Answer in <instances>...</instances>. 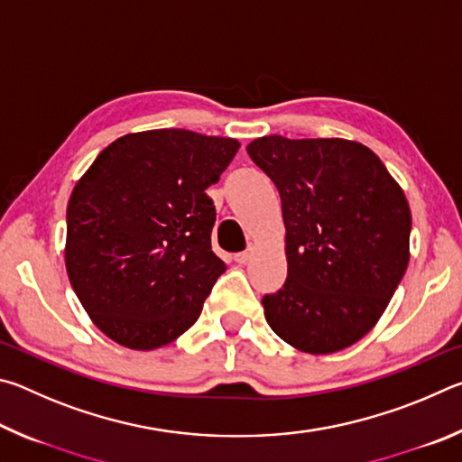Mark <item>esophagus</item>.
<instances>
[{
    "mask_svg": "<svg viewBox=\"0 0 462 462\" xmlns=\"http://www.w3.org/2000/svg\"><path fill=\"white\" fill-rule=\"evenodd\" d=\"M253 253H254V248H253V246H248L246 250H242V253H236V254H234V261L240 263V264H246V263L250 261V256H253Z\"/></svg>",
    "mask_w": 462,
    "mask_h": 462,
    "instance_id": "obj_1",
    "label": "esophagus"
}]
</instances>
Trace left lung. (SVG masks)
Returning a JSON list of instances; mask_svg holds the SVG:
<instances>
[{
	"mask_svg": "<svg viewBox=\"0 0 462 462\" xmlns=\"http://www.w3.org/2000/svg\"><path fill=\"white\" fill-rule=\"evenodd\" d=\"M281 195L287 279L263 297L279 338L330 355L377 324L410 261L411 214L371 148L344 138H256L246 146Z\"/></svg>",
	"mask_w": 462,
	"mask_h": 462,
	"instance_id": "1",
	"label": "left lung"
}]
</instances>
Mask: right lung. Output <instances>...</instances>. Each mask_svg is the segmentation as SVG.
Masks as SVG:
<instances>
[{
    "label": "right lung",
    "instance_id": "right-lung-1",
    "mask_svg": "<svg viewBox=\"0 0 462 462\" xmlns=\"http://www.w3.org/2000/svg\"><path fill=\"white\" fill-rule=\"evenodd\" d=\"M189 130L126 134L97 154L67 206V275L101 332L134 350L173 342L199 318L224 261L206 189L238 152Z\"/></svg>",
    "mask_w": 462,
    "mask_h": 462
}]
</instances>
